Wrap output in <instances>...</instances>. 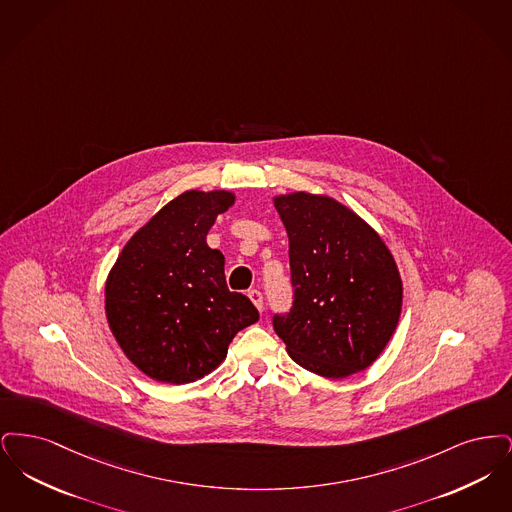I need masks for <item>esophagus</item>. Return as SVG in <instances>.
I'll return each mask as SVG.
<instances>
[{"mask_svg": "<svg viewBox=\"0 0 512 512\" xmlns=\"http://www.w3.org/2000/svg\"><path fill=\"white\" fill-rule=\"evenodd\" d=\"M249 299L253 301V305L263 313V309H265V303H263V293L259 292V290H249Z\"/></svg>", "mask_w": 512, "mask_h": 512, "instance_id": "esophagus-1", "label": "esophagus"}]
</instances>
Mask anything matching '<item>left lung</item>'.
<instances>
[{"label": "left lung", "instance_id": "left-lung-1", "mask_svg": "<svg viewBox=\"0 0 512 512\" xmlns=\"http://www.w3.org/2000/svg\"><path fill=\"white\" fill-rule=\"evenodd\" d=\"M290 240L293 305L274 332L293 361L324 378L372 365L391 340L403 303L395 259L357 213L328 195H276Z\"/></svg>", "mask_w": 512, "mask_h": 512}]
</instances>
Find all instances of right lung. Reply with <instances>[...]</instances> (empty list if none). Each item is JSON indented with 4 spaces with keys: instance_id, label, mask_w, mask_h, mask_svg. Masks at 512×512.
<instances>
[{
    "instance_id": "right-lung-1",
    "label": "right lung",
    "mask_w": 512,
    "mask_h": 512,
    "mask_svg": "<svg viewBox=\"0 0 512 512\" xmlns=\"http://www.w3.org/2000/svg\"><path fill=\"white\" fill-rule=\"evenodd\" d=\"M226 190L174 197L122 247L105 282V315L124 355L146 376L190 384L224 361L234 336L259 320L244 293L230 292L224 255L207 245Z\"/></svg>"
}]
</instances>
